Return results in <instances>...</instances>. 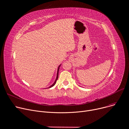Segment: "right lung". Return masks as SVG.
<instances>
[{
	"label": "right lung",
	"mask_w": 129,
	"mask_h": 129,
	"mask_svg": "<svg viewBox=\"0 0 129 129\" xmlns=\"http://www.w3.org/2000/svg\"><path fill=\"white\" fill-rule=\"evenodd\" d=\"M60 66H61V64L60 65H59V67H58V70H57V77H56V80H55V81L54 82V83L51 85H50V86L49 87V88H51L52 87H53V85H54V84H56V81H57V79H58V73H59V68H60Z\"/></svg>",
	"instance_id": "add662e5"
}]
</instances>
